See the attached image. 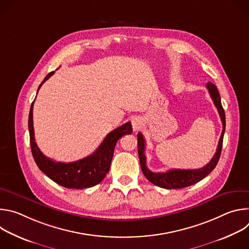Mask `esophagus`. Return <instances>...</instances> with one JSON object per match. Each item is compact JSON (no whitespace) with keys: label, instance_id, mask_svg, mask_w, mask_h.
Listing matches in <instances>:
<instances>
[{"label":"esophagus","instance_id":"1","mask_svg":"<svg viewBox=\"0 0 249 249\" xmlns=\"http://www.w3.org/2000/svg\"><path fill=\"white\" fill-rule=\"evenodd\" d=\"M132 125H133V128L135 131L139 130L142 128V126H143V120H142L140 117H135L132 121Z\"/></svg>","mask_w":249,"mask_h":249}]
</instances>
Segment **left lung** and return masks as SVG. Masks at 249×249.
I'll return each instance as SVG.
<instances>
[{
	"instance_id": "1",
	"label": "left lung",
	"mask_w": 249,
	"mask_h": 249,
	"mask_svg": "<svg viewBox=\"0 0 249 249\" xmlns=\"http://www.w3.org/2000/svg\"><path fill=\"white\" fill-rule=\"evenodd\" d=\"M206 87L209 90V93L213 101H214V104L216 105L223 123V132L219 140V145H218L216 154L214 155V157H213V159L207 165L199 169H171L166 172H158V173L152 172L146 165V156H145L146 142H145L144 136L141 133H138V155L140 159L141 168L144 175L147 177V179L151 181L153 184L165 189H179V188L188 187L205 178V177L216 167L219 161V159L221 157V152L223 148V139H224V134L226 129V115H225V110L222 106L221 96L217 87L214 84H212L211 82L207 83Z\"/></svg>"
}]
</instances>
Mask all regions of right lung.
<instances>
[{
    "label": "right lung",
    "instance_id": "1",
    "mask_svg": "<svg viewBox=\"0 0 249 249\" xmlns=\"http://www.w3.org/2000/svg\"><path fill=\"white\" fill-rule=\"evenodd\" d=\"M55 72L53 71L45 77L43 82L40 84L37 92L40 87ZM33 103L34 101L31 103L28 116V130L32 156L39 169L54 182L66 188L84 189L92 187L101 182L109 171L114 149L118 140L126 134H131L133 131L131 122H127L111 131L105 137L98 149L92 155L74 162H60L44 156L35 143L32 119Z\"/></svg>",
    "mask_w": 249,
    "mask_h": 249
}]
</instances>
